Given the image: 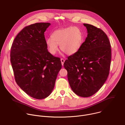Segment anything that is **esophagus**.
Here are the masks:
<instances>
[{
	"label": "esophagus",
	"mask_w": 125,
	"mask_h": 125,
	"mask_svg": "<svg viewBox=\"0 0 125 125\" xmlns=\"http://www.w3.org/2000/svg\"><path fill=\"white\" fill-rule=\"evenodd\" d=\"M61 64H62V65L63 66L64 65V63L65 62V60L63 59V58H61Z\"/></svg>",
	"instance_id": "34e87169"
}]
</instances>
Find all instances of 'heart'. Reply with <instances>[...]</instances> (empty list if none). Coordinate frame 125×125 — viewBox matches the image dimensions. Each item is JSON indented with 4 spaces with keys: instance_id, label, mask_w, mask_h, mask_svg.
<instances>
[{
    "instance_id": "b5f03b06",
    "label": "heart",
    "mask_w": 125,
    "mask_h": 125,
    "mask_svg": "<svg viewBox=\"0 0 125 125\" xmlns=\"http://www.w3.org/2000/svg\"><path fill=\"white\" fill-rule=\"evenodd\" d=\"M83 41V35L78 27H70L55 31L46 40L48 50L52 55L58 50V45L61 50L67 55L75 54L80 49Z\"/></svg>"
}]
</instances>
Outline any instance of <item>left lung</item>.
I'll return each mask as SVG.
<instances>
[{"label": "left lung", "instance_id": "8db88e82", "mask_svg": "<svg viewBox=\"0 0 125 125\" xmlns=\"http://www.w3.org/2000/svg\"><path fill=\"white\" fill-rule=\"evenodd\" d=\"M87 35L79 51L64 64L72 91L78 95L87 97L102 86L109 73L111 45L106 33L92 25L83 24Z\"/></svg>", "mask_w": 125, "mask_h": 125}]
</instances>
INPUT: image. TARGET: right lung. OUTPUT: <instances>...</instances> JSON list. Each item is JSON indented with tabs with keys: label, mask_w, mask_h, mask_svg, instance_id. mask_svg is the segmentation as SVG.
Masks as SVG:
<instances>
[{
	"label": "right lung",
	"mask_w": 125,
	"mask_h": 125,
	"mask_svg": "<svg viewBox=\"0 0 125 125\" xmlns=\"http://www.w3.org/2000/svg\"><path fill=\"white\" fill-rule=\"evenodd\" d=\"M49 23L24 28L17 35L11 48L10 61L17 84L30 96L42 99L54 88L62 68L60 58L48 51L44 32Z\"/></svg>",
	"instance_id": "add662e5"
}]
</instances>
